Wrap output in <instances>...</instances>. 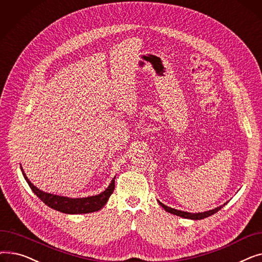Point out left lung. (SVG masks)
Listing matches in <instances>:
<instances>
[{"mask_svg": "<svg viewBox=\"0 0 262 262\" xmlns=\"http://www.w3.org/2000/svg\"><path fill=\"white\" fill-rule=\"evenodd\" d=\"M158 203H159V205H160L161 207H162L164 210H166V211H168V212H170V213H172V214L178 215V216H182V217H185V219H191V220H202V219H205V217H207V216H210V215L214 214L215 212H217L220 209H221V208L223 207V206L226 205V203H225L224 205L220 206V207H216V208H214V209H212V210H208V211H205V212L191 213V212H186V211H182V210H176V209H174V208L168 207V206L162 204V203L159 202V201H158Z\"/></svg>", "mask_w": 262, "mask_h": 262, "instance_id": "8db88e82", "label": "left lung"}]
</instances>
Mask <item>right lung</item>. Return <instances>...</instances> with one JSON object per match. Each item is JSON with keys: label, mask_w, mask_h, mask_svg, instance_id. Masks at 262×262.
<instances>
[{"label": "right lung", "mask_w": 262, "mask_h": 262, "mask_svg": "<svg viewBox=\"0 0 262 262\" xmlns=\"http://www.w3.org/2000/svg\"><path fill=\"white\" fill-rule=\"evenodd\" d=\"M22 174L25 178V181L29 184L31 189L33 190L34 193L42 201L49 207L58 210L63 213L68 214H78V213H90L94 211H99L102 209L103 206L107 203L109 196L113 194L115 190V178H113L112 183L108 186V188L103 191L102 193L93 196L88 198H81V199H72V198H67V196H59V195H54L51 193H47L39 190L37 187H35L27 176L25 175L22 167H21Z\"/></svg>", "instance_id": "add662e5"}]
</instances>
